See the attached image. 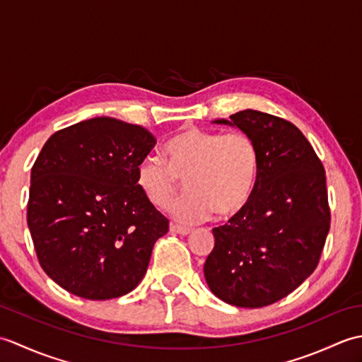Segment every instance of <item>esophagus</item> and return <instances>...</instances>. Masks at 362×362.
<instances>
[{
	"label": "esophagus",
	"mask_w": 362,
	"mask_h": 362,
	"mask_svg": "<svg viewBox=\"0 0 362 362\" xmlns=\"http://www.w3.org/2000/svg\"><path fill=\"white\" fill-rule=\"evenodd\" d=\"M169 230H171L173 233H177V235H188L191 230L187 228V227H182V226H175V224H171V227H169Z\"/></svg>",
	"instance_id": "34e87169"
}]
</instances>
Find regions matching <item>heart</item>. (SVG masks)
<instances>
[{"mask_svg": "<svg viewBox=\"0 0 362 362\" xmlns=\"http://www.w3.org/2000/svg\"><path fill=\"white\" fill-rule=\"evenodd\" d=\"M168 165L144 157L136 165V187L158 210L171 205L180 180L188 194L171 206L180 224H196L216 211L235 214L249 202L259 173V153L253 138L241 130L221 134L188 127L165 144Z\"/></svg>", "mask_w": 362, "mask_h": 362, "instance_id": "1", "label": "heart"}]
</instances>
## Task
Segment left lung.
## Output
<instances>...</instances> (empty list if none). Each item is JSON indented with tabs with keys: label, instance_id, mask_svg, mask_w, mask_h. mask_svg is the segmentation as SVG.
Returning <instances> with one entry per match:
<instances>
[{
	"label": "left lung",
	"instance_id": "obj_1",
	"mask_svg": "<svg viewBox=\"0 0 362 362\" xmlns=\"http://www.w3.org/2000/svg\"><path fill=\"white\" fill-rule=\"evenodd\" d=\"M213 122L253 138L259 173L243 210L213 228L205 281L222 302L261 308L297 289L319 263L329 230L325 171L286 119L247 109Z\"/></svg>",
	"mask_w": 362,
	"mask_h": 362
}]
</instances>
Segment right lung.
<instances>
[{
  "instance_id": "1",
  "label": "right lung",
  "mask_w": 362,
  "mask_h": 362,
  "mask_svg": "<svg viewBox=\"0 0 362 362\" xmlns=\"http://www.w3.org/2000/svg\"><path fill=\"white\" fill-rule=\"evenodd\" d=\"M156 138L98 117L59 130L30 171L28 227L38 261L60 288L88 300L134 291L168 219L136 187Z\"/></svg>"
}]
</instances>
